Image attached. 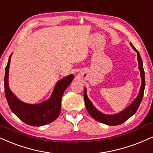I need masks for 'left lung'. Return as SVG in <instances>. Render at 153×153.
I'll use <instances>...</instances> for the list:
<instances>
[{
  "instance_id": "obj_1",
  "label": "left lung",
  "mask_w": 153,
  "mask_h": 153,
  "mask_svg": "<svg viewBox=\"0 0 153 153\" xmlns=\"http://www.w3.org/2000/svg\"><path fill=\"white\" fill-rule=\"evenodd\" d=\"M131 46L134 48V50L137 52V60L139 62V69L140 71V76L142 79V85L140 87V90L139 94L137 97V98L134 100L131 105L129 106L127 108H126L123 112H121L119 114H112V115H108V114H105L103 113L100 112L98 111L95 107L93 106L90 100H89L87 96V90H84V102H85L86 108L89 112V114L93 118L97 121L100 122V123L105 124V125H119L125 123L127 121L130 117H132L133 114L137 112L138 107L140 105L142 100L143 98V95H144V90L145 87V71L143 69V60H142L140 55L139 51L136 49L135 48L132 46V43H130Z\"/></svg>"
}]
</instances>
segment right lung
Masks as SVG:
<instances>
[{"instance_id":"add662e5","label":"right lung","mask_w":153,"mask_h":153,"mask_svg":"<svg viewBox=\"0 0 153 153\" xmlns=\"http://www.w3.org/2000/svg\"><path fill=\"white\" fill-rule=\"evenodd\" d=\"M10 57L5 67L4 77L5 95L11 111L24 123L30 126L39 127L54 121L61 112L62 97L64 91L72 82V74L59 80L56 84L51 97L48 100L38 105H29L22 102L12 93L8 87V72Z\"/></svg>"}]
</instances>
